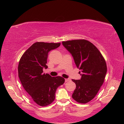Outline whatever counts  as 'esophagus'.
Listing matches in <instances>:
<instances>
[{"instance_id": "1", "label": "esophagus", "mask_w": 124, "mask_h": 124, "mask_svg": "<svg viewBox=\"0 0 124 124\" xmlns=\"http://www.w3.org/2000/svg\"><path fill=\"white\" fill-rule=\"evenodd\" d=\"M70 80V79H65V82H68V81H69Z\"/></svg>"}]
</instances>
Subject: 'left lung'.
<instances>
[{
  "instance_id": "1",
  "label": "left lung",
  "mask_w": 124,
  "mask_h": 124,
  "mask_svg": "<svg viewBox=\"0 0 124 124\" xmlns=\"http://www.w3.org/2000/svg\"><path fill=\"white\" fill-rule=\"evenodd\" d=\"M81 71L80 80L72 79L76 87L72 97L79 103H87L96 95L103 84L107 67L106 61L94 45L85 39L62 41Z\"/></svg>"
}]
</instances>
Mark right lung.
Returning <instances> with one entry per match:
<instances>
[{
  "label": "right lung",
  "mask_w": 124,
  "mask_h": 124,
  "mask_svg": "<svg viewBox=\"0 0 124 124\" xmlns=\"http://www.w3.org/2000/svg\"><path fill=\"white\" fill-rule=\"evenodd\" d=\"M60 45L36 42L24 53L18 63V77L23 88L33 101L41 107L48 106L54 101L57 87L65 81L60 76L52 77L43 73L44 68H48V52Z\"/></svg>",
  "instance_id": "1"
}]
</instances>
